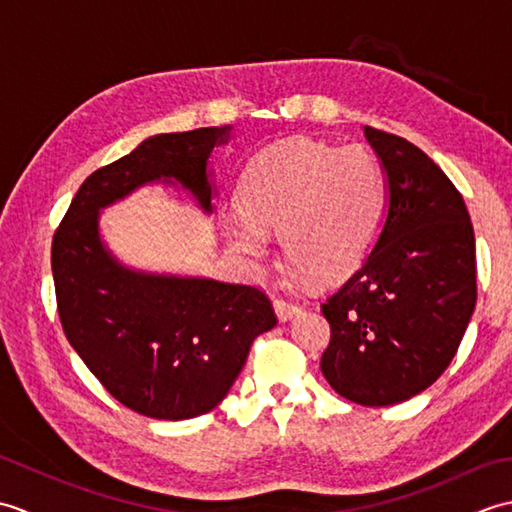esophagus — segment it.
Masks as SVG:
<instances>
[{"instance_id":"obj_1","label":"esophagus","mask_w":512,"mask_h":512,"mask_svg":"<svg viewBox=\"0 0 512 512\" xmlns=\"http://www.w3.org/2000/svg\"><path fill=\"white\" fill-rule=\"evenodd\" d=\"M273 308H275V312H277L279 321H290L292 317H295V314L301 312L299 303L286 301V299H275V301H273Z\"/></svg>"}]
</instances>
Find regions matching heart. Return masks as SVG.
Masks as SVG:
<instances>
[{"label": "heart", "mask_w": 512, "mask_h": 512, "mask_svg": "<svg viewBox=\"0 0 512 512\" xmlns=\"http://www.w3.org/2000/svg\"><path fill=\"white\" fill-rule=\"evenodd\" d=\"M385 204V173L363 145L290 138L264 149L242 178L244 213L224 215L228 244L246 259L268 255L281 231L286 262L319 284L363 262Z\"/></svg>", "instance_id": "1"}]
</instances>
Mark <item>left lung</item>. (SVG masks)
Here are the masks:
<instances>
[{"label": "left lung", "mask_w": 512, "mask_h": 512, "mask_svg": "<svg viewBox=\"0 0 512 512\" xmlns=\"http://www.w3.org/2000/svg\"><path fill=\"white\" fill-rule=\"evenodd\" d=\"M385 173L387 213L361 268L323 303L332 341L321 372L365 407L436 383L475 310V235L460 191L409 140L363 127Z\"/></svg>", "instance_id": "obj_1"}]
</instances>
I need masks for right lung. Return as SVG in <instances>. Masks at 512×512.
<instances>
[{"instance_id":"right-lung-1","label":"right lung","mask_w":512,"mask_h":512,"mask_svg":"<svg viewBox=\"0 0 512 512\" xmlns=\"http://www.w3.org/2000/svg\"><path fill=\"white\" fill-rule=\"evenodd\" d=\"M231 138L233 125L145 138L81 184L52 239L65 336L103 387L147 418L189 420L215 409L277 317L257 288L125 266L103 239L101 211L165 184L211 215V156Z\"/></svg>"}]
</instances>
